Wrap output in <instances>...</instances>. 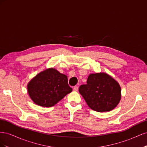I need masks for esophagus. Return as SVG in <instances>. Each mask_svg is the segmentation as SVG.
Wrapping results in <instances>:
<instances>
[{"mask_svg":"<svg viewBox=\"0 0 147 147\" xmlns=\"http://www.w3.org/2000/svg\"><path fill=\"white\" fill-rule=\"evenodd\" d=\"M73 90H74V91H78V86H74V88H73Z\"/></svg>","mask_w":147,"mask_h":147,"instance_id":"esophagus-1","label":"esophagus"}]
</instances>
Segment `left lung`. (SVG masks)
I'll return each mask as SVG.
<instances>
[{"mask_svg": "<svg viewBox=\"0 0 147 147\" xmlns=\"http://www.w3.org/2000/svg\"><path fill=\"white\" fill-rule=\"evenodd\" d=\"M119 83L105 73L91 74L86 84L79 88V92L90 107L98 112H109L114 109L121 99Z\"/></svg>", "mask_w": 147, "mask_h": 147, "instance_id": "1", "label": "left lung"}]
</instances>
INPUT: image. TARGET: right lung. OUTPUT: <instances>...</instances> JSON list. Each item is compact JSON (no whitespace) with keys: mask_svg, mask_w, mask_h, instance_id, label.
<instances>
[{"mask_svg":"<svg viewBox=\"0 0 147 147\" xmlns=\"http://www.w3.org/2000/svg\"><path fill=\"white\" fill-rule=\"evenodd\" d=\"M72 91L67 77L54 68L38 74L28 84V94L35 104L50 107Z\"/></svg>","mask_w":147,"mask_h":147,"instance_id":"add662e5","label":"right lung"}]
</instances>
